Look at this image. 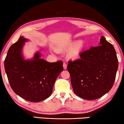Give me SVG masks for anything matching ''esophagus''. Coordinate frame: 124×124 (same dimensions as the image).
<instances>
[{"label": "esophagus", "instance_id": "1", "mask_svg": "<svg viewBox=\"0 0 124 124\" xmlns=\"http://www.w3.org/2000/svg\"><path fill=\"white\" fill-rule=\"evenodd\" d=\"M63 68H64V70H66V69H67V65L65 63H63Z\"/></svg>", "mask_w": 124, "mask_h": 124}]
</instances>
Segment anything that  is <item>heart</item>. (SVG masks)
Wrapping results in <instances>:
<instances>
[{
    "mask_svg": "<svg viewBox=\"0 0 124 124\" xmlns=\"http://www.w3.org/2000/svg\"><path fill=\"white\" fill-rule=\"evenodd\" d=\"M84 48V43L82 41L70 42L63 46V49L70 48L67 52V57L68 59L72 60H77L80 58Z\"/></svg>",
    "mask_w": 124,
    "mask_h": 124,
    "instance_id": "1",
    "label": "heart"
}]
</instances>
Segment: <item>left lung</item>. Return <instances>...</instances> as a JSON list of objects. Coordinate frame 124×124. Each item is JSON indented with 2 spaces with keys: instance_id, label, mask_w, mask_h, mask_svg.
<instances>
[{
  "instance_id": "left-lung-1",
  "label": "left lung",
  "mask_w": 124,
  "mask_h": 124,
  "mask_svg": "<svg viewBox=\"0 0 124 124\" xmlns=\"http://www.w3.org/2000/svg\"><path fill=\"white\" fill-rule=\"evenodd\" d=\"M118 65L114 46L101 36L99 46L82 52L80 59L68 62L75 93L88 100L102 97L113 86Z\"/></svg>"
}]
</instances>
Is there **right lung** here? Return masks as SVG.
Here are the masks:
<instances>
[{
  "mask_svg": "<svg viewBox=\"0 0 124 124\" xmlns=\"http://www.w3.org/2000/svg\"><path fill=\"white\" fill-rule=\"evenodd\" d=\"M27 39L21 36L9 48L4 61L5 71L11 88L25 100L37 102L50 96L63 62L50 63L40 58L38 51L31 60H25L22 49Z\"/></svg>",
  "mask_w": 124,
  "mask_h": 124,
  "instance_id": "1",
  "label": "right lung"
}]
</instances>
